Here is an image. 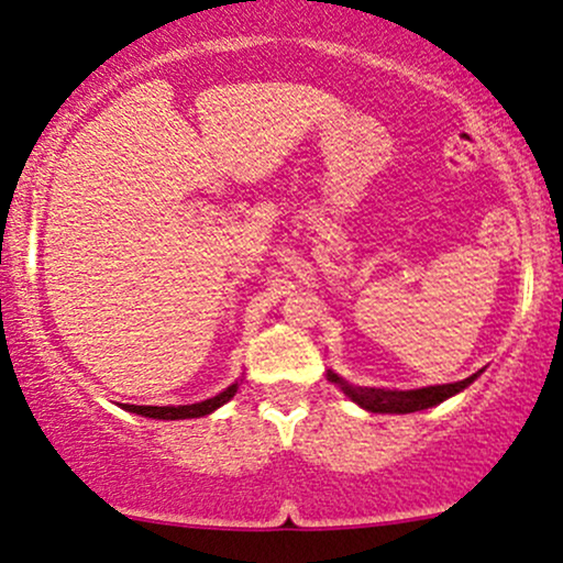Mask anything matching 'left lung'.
Instances as JSON below:
<instances>
[{
	"mask_svg": "<svg viewBox=\"0 0 563 563\" xmlns=\"http://www.w3.org/2000/svg\"><path fill=\"white\" fill-rule=\"evenodd\" d=\"M478 375H482V372H476V375L465 377V380L460 383L428 385V388H415V390H390V388H358V385H349L343 377H338L332 369H327V377H330L332 383H338L351 401H356L358 407L366 409V412H383V415L388 412L407 415V412H420V409L435 407V404L446 401L450 396L468 388Z\"/></svg>",
	"mask_w": 563,
	"mask_h": 563,
	"instance_id": "obj_1",
	"label": "left lung"
}]
</instances>
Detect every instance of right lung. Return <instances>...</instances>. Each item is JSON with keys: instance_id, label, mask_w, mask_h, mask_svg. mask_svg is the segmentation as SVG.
<instances>
[{"instance_id": "right-lung-1", "label": "right lung", "mask_w": 563, "mask_h": 563, "mask_svg": "<svg viewBox=\"0 0 563 563\" xmlns=\"http://www.w3.org/2000/svg\"><path fill=\"white\" fill-rule=\"evenodd\" d=\"M239 383L229 385L223 394L212 396V399L199 401V404H183V407H135V404H124L128 412L143 415V418H154V420H191V418H205V415L214 412L218 407H223L225 401H231L236 396Z\"/></svg>"}]
</instances>
